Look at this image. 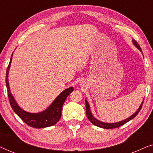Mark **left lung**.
Instances as JSON below:
<instances>
[{
  "label": "left lung",
  "mask_w": 153,
  "mask_h": 153,
  "mask_svg": "<svg viewBox=\"0 0 153 153\" xmlns=\"http://www.w3.org/2000/svg\"><path fill=\"white\" fill-rule=\"evenodd\" d=\"M132 43H133V45H134L138 49H139L140 51H141L142 53L141 47H140L139 44H138L137 42L134 40V39H132ZM142 54H143V53H142ZM85 108H86V116L88 117V120H90V122L93 123L94 125H96V126H97L99 127H102V128H104V129H114V128H116V127H118L121 126V125L125 124V123L129 122V120H131V119H133L134 118V117H136V116H137V115L139 114L140 110H141V108L142 107V105H143V102H142L141 105H140L139 108H138L137 111L134 113V114L131 115V116H129V118L125 119V120H123L119 121V122H117V123H104V122H102V121H100L99 120H97V119L95 118V117L93 116V114H92V112L91 111V108H90V105H89L88 102L86 100H85Z\"/></svg>",
  "instance_id": "1"
}]
</instances>
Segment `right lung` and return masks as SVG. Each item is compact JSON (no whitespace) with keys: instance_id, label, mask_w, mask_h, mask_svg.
I'll list each match as a JSON object with an SVG mask.
<instances>
[{"instance_id":"1","label":"right lung","mask_w":153,"mask_h":153,"mask_svg":"<svg viewBox=\"0 0 153 153\" xmlns=\"http://www.w3.org/2000/svg\"><path fill=\"white\" fill-rule=\"evenodd\" d=\"M12 56H13V53L12 54L9 65H8L7 71H6L5 79L8 98H9L10 104L12 109L25 123H26L29 126L35 127V128H45V127H50L56 124L61 117V111L64 102L68 96L74 91V88L70 87L64 90L53 100V102L50 104L49 107L42 111L39 113H30L26 111L18 105L16 100H14L13 95H12L11 91H10L9 81H8V74H9L10 65H11Z\"/></svg>"}]
</instances>
